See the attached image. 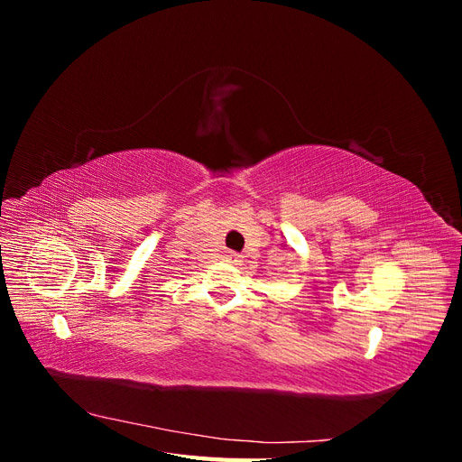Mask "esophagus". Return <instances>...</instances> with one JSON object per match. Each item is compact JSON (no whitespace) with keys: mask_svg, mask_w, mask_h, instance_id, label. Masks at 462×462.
I'll list each match as a JSON object with an SVG mask.
<instances>
[{"mask_svg":"<svg viewBox=\"0 0 462 462\" xmlns=\"http://www.w3.org/2000/svg\"><path fill=\"white\" fill-rule=\"evenodd\" d=\"M229 258H233L235 262H239V254H235V253H231V254H229Z\"/></svg>","mask_w":462,"mask_h":462,"instance_id":"esophagus-1","label":"esophagus"}]
</instances>
